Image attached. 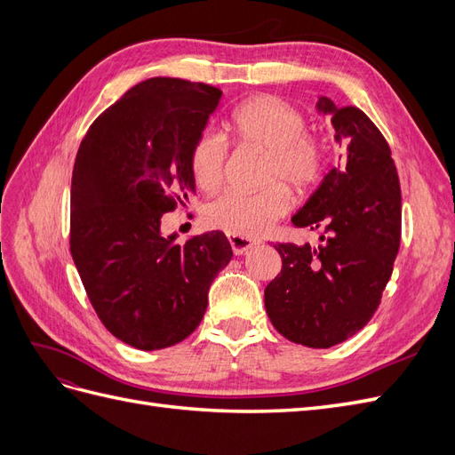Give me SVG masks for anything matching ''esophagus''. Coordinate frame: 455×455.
I'll use <instances>...</instances> for the list:
<instances>
[{
	"label": "esophagus",
	"mask_w": 455,
	"mask_h": 455,
	"mask_svg": "<svg viewBox=\"0 0 455 455\" xmlns=\"http://www.w3.org/2000/svg\"><path fill=\"white\" fill-rule=\"evenodd\" d=\"M228 241L231 244V251L233 254H244L246 251H251L252 246H256L258 243L252 239H246V237H239V235H228Z\"/></svg>",
	"instance_id": "34e87169"
}]
</instances>
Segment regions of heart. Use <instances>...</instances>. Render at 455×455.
I'll use <instances>...</instances> for the list:
<instances>
[{
    "mask_svg": "<svg viewBox=\"0 0 455 455\" xmlns=\"http://www.w3.org/2000/svg\"><path fill=\"white\" fill-rule=\"evenodd\" d=\"M306 117L298 108L273 94H259L233 109L228 131L239 144L264 151L261 180L271 182L258 191H226L203 209L204 224L229 235L259 237L291 211L292 199L284 189L306 191L321 180L326 149L306 132ZM228 146L206 131L189 154V167L201 189H214L226 171Z\"/></svg>",
    "mask_w": 455,
    "mask_h": 455,
    "instance_id": "obj_1",
    "label": "heart"
}]
</instances>
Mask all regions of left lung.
Here are the masks:
<instances>
[{"label":"left lung","instance_id":"obj_1","mask_svg":"<svg viewBox=\"0 0 455 455\" xmlns=\"http://www.w3.org/2000/svg\"><path fill=\"white\" fill-rule=\"evenodd\" d=\"M341 163L292 216L296 228L324 229L323 244L279 243L281 273L266 286V311L277 332L326 349L371 319L401 244V182L387 140L359 108L321 96Z\"/></svg>","mask_w":455,"mask_h":455}]
</instances>
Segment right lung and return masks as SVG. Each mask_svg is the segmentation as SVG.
<instances>
[{
	"label": "right lung",
	"mask_w": 455,
	"mask_h": 455,
	"mask_svg": "<svg viewBox=\"0 0 455 455\" xmlns=\"http://www.w3.org/2000/svg\"><path fill=\"white\" fill-rule=\"evenodd\" d=\"M220 96L186 79H146L94 119L77 151L70 252L102 324L140 351L194 332L233 256L220 231L182 244L161 235V216L196 194L189 154Z\"/></svg>",
	"instance_id": "1"
}]
</instances>
